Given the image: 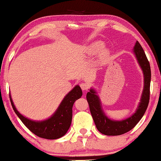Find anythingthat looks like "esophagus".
<instances>
[{"label": "esophagus", "instance_id": "1", "mask_svg": "<svg viewBox=\"0 0 161 161\" xmlns=\"http://www.w3.org/2000/svg\"><path fill=\"white\" fill-rule=\"evenodd\" d=\"M80 88H81V89H82L83 91H88V89L89 88V86L88 85L87 83H80Z\"/></svg>", "mask_w": 161, "mask_h": 161}]
</instances>
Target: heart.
Instances as JSON below:
<instances>
[{
	"label": "heart",
	"instance_id": "b5f03b06",
	"mask_svg": "<svg viewBox=\"0 0 161 161\" xmlns=\"http://www.w3.org/2000/svg\"><path fill=\"white\" fill-rule=\"evenodd\" d=\"M102 47H103V44L101 43H99V42L96 43L94 46V49H93V53L96 54L98 53V52L101 49V48H102ZM107 55H108L107 52H103L102 54V57L103 58H105V57L107 56Z\"/></svg>",
	"mask_w": 161,
	"mask_h": 161
}]
</instances>
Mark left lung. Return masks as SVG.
Segmentation results:
<instances>
[{"label":"left lung","mask_w":161,"mask_h":161,"mask_svg":"<svg viewBox=\"0 0 161 161\" xmlns=\"http://www.w3.org/2000/svg\"><path fill=\"white\" fill-rule=\"evenodd\" d=\"M134 53L137 60L144 73V90L142 98L136 112L128 119L122 121H113L108 119L101 108L99 98L96 95V92L91 89L86 94V99L88 103L90 112L94 121L96 127L101 133L108 136L123 135L134 128L142 119L146 111L150 101V86L151 80V70L149 61L142 46L137 41L134 47Z\"/></svg>","instance_id":"8db88e82"}]
</instances>
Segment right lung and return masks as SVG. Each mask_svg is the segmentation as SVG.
Segmentation results:
<instances>
[{"mask_svg": "<svg viewBox=\"0 0 161 161\" xmlns=\"http://www.w3.org/2000/svg\"><path fill=\"white\" fill-rule=\"evenodd\" d=\"M82 94L80 86H76L64 98L56 112L48 119L42 122H34L23 117L16 110L11 96L10 100L15 113L32 133L44 139L55 140L63 137L68 132L72 122L73 103L81 97Z\"/></svg>", "mask_w": 161, "mask_h": 161, "instance_id": "right-lung-1", "label": "right lung"}]
</instances>
